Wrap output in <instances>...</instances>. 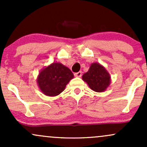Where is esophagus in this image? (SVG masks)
I'll return each instance as SVG.
<instances>
[{"label": "esophagus", "mask_w": 147, "mask_h": 147, "mask_svg": "<svg viewBox=\"0 0 147 147\" xmlns=\"http://www.w3.org/2000/svg\"><path fill=\"white\" fill-rule=\"evenodd\" d=\"M74 75H75V77H82V72L79 71L78 72H76V73L74 74Z\"/></svg>", "instance_id": "34e87169"}]
</instances>
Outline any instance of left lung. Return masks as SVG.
<instances>
[{
  "mask_svg": "<svg viewBox=\"0 0 147 147\" xmlns=\"http://www.w3.org/2000/svg\"><path fill=\"white\" fill-rule=\"evenodd\" d=\"M84 82H86L91 90L97 92L105 91L110 85L111 77L106 69L99 63H92L88 71L82 76Z\"/></svg>",
  "mask_w": 147,
  "mask_h": 147,
  "instance_id": "obj_1",
  "label": "left lung"
}]
</instances>
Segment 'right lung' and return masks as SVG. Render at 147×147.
Returning <instances> with one entry per match:
<instances>
[{
  "mask_svg": "<svg viewBox=\"0 0 147 147\" xmlns=\"http://www.w3.org/2000/svg\"><path fill=\"white\" fill-rule=\"evenodd\" d=\"M73 78V73L68 67L61 63L54 62L42 69L36 82L40 90L44 95L55 97L61 93Z\"/></svg>",
  "mask_w": 147,
  "mask_h": 147,
  "instance_id": "1",
  "label": "right lung"
}]
</instances>
